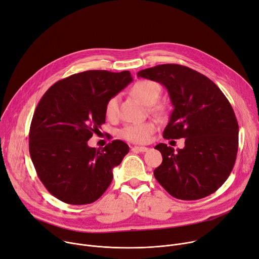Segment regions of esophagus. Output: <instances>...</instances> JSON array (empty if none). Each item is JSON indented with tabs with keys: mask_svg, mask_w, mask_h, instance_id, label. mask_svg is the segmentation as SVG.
<instances>
[{
	"mask_svg": "<svg viewBox=\"0 0 259 259\" xmlns=\"http://www.w3.org/2000/svg\"><path fill=\"white\" fill-rule=\"evenodd\" d=\"M147 150H148L147 147H140V146L132 147V151H134V152H146Z\"/></svg>",
	"mask_w": 259,
	"mask_h": 259,
	"instance_id": "34e87169",
	"label": "esophagus"
}]
</instances>
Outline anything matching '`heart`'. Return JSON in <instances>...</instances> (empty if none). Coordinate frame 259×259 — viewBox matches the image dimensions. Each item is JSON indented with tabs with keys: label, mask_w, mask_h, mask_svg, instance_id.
I'll list each match as a JSON object with an SVG mask.
<instances>
[{
	"label": "heart",
	"mask_w": 259,
	"mask_h": 259,
	"mask_svg": "<svg viewBox=\"0 0 259 259\" xmlns=\"http://www.w3.org/2000/svg\"><path fill=\"white\" fill-rule=\"evenodd\" d=\"M132 94L134 97L139 99L143 104L147 106H151L157 102V100L160 97L161 94V88L160 85L152 80H141L137 82L132 89ZM118 109H119V98L115 96L111 98L105 108L106 116L109 119H114L117 117L118 115ZM151 110L157 114H163L164 112V106L157 104L153 105L151 107ZM156 130V124L152 121L142 122V123H133L125 125L121 132L120 136L133 143H138V144H144L147 143L152 134Z\"/></svg>",
	"instance_id": "obj_1"
}]
</instances>
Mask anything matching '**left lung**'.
I'll return each mask as SVG.
<instances>
[{
  "mask_svg": "<svg viewBox=\"0 0 259 259\" xmlns=\"http://www.w3.org/2000/svg\"><path fill=\"white\" fill-rule=\"evenodd\" d=\"M137 75L167 90L174 110L163 138L185 139V147L177 151L163 143L155 146L162 155L155 179L179 199L212 194L226 181L237 158L239 125L232 105L212 80L188 67L158 65Z\"/></svg>",
  "mask_w": 259,
  "mask_h": 259,
  "instance_id": "1",
  "label": "left lung"
}]
</instances>
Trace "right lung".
Instances as JSON below:
<instances>
[{
  "label": "right lung",
  "instance_id": "obj_1",
  "mask_svg": "<svg viewBox=\"0 0 259 259\" xmlns=\"http://www.w3.org/2000/svg\"><path fill=\"white\" fill-rule=\"evenodd\" d=\"M132 80L128 71H85L57 81L40 100L28 148L39 179L62 202H96L111 184L113 168L128 153L120 140L102 150L90 147L88 141L106 121L107 102Z\"/></svg>",
  "mask_w": 259,
  "mask_h": 259
}]
</instances>
